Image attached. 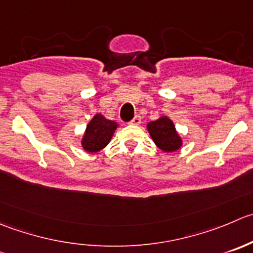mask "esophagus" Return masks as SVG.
Returning <instances> with one entry per match:
<instances>
[{
	"instance_id": "1",
	"label": "esophagus",
	"mask_w": 253,
	"mask_h": 253,
	"mask_svg": "<svg viewBox=\"0 0 253 253\" xmlns=\"http://www.w3.org/2000/svg\"><path fill=\"white\" fill-rule=\"evenodd\" d=\"M131 125H134V126H137V125L141 124V116H134V119L132 120L131 122H129Z\"/></svg>"
}]
</instances>
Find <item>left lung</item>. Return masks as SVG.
Wrapping results in <instances>:
<instances>
[{"label": "left lung", "mask_w": 253, "mask_h": 253, "mask_svg": "<svg viewBox=\"0 0 253 253\" xmlns=\"http://www.w3.org/2000/svg\"><path fill=\"white\" fill-rule=\"evenodd\" d=\"M147 129L156 146L166 153H173L183 146V138L168 116H159L156 121L147 124Z\"/></svg>", "instance_id": "8db88e82"}]
</instances>
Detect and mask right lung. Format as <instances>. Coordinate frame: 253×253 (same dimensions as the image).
Wrapping results in <instances>:
<instances>
[{
    "instance_id": "right-lung-1",
    "label": "right lung",
    "mask_w": 253,
    "mask_h": 253,
    "mask_svg": "<svg viewBox=\"0 0 253 253\" xmlns=\"http://www.w3.org/2000/svg\"><path fill=\"white\" fill-rule=\"evenodd\" d=\"M119 124L106 119L104 115L96 114L86 125L82 137V147L87 153H97L111 141Z\"/></svg>"
}]
</instances>
